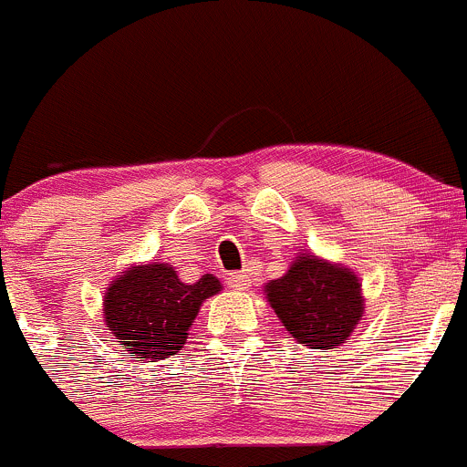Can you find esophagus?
<instances>
[{
    "instance_id": "esophagus-1",
    "label": "esophagus",
    "mask_w": 467,
    "mask_h": 467,
    "mask_svg": "<svg viewBox=\"0 0 467 467\" xmlns=\"http://www.w3.org/2000/svg\"><path fill=\"white\" fill-rule=\"evenodd\" d=\"M248 285H251V276L246 272H234L228 276V287L233 290H246Z\"/></svg>"
}]
</instances>
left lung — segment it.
<instances>
[{
  "label": "left lung",
  "instance_id": "8db88e82",
  "mask_svg": "<svg viewBox=\"0 0 467 467\" xmlns=\"http://www.w3.org/2000/svg\"><path fill=\"white\" fill-rule=\"evenodd\" d=\"M285 332L308 350H334L364 317L361 281L352 269L313 254H297L281 278L265 285Z\"/></svg>",
  "mask_w": 467,
  "mask_h": 467
}]
</instances>
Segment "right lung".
<instances>
[{
	"instance_id": "1",
	"label": "right lung",
	"mask_w": 467,
	"mask_h": 467,
	"mask_svg": "<svg viewBox=\"0 0 467 467\" xmlns=\"http://www.w3.org/2000/svg\"><path fill=\"white\" fill-rule=\"evenodd\" d=\"M221 290L213 274L184 283L168 263L130 265L103 293V317L135 361L168 359L184 348L200 306Z\"/></svg>"
}]
</instances>
